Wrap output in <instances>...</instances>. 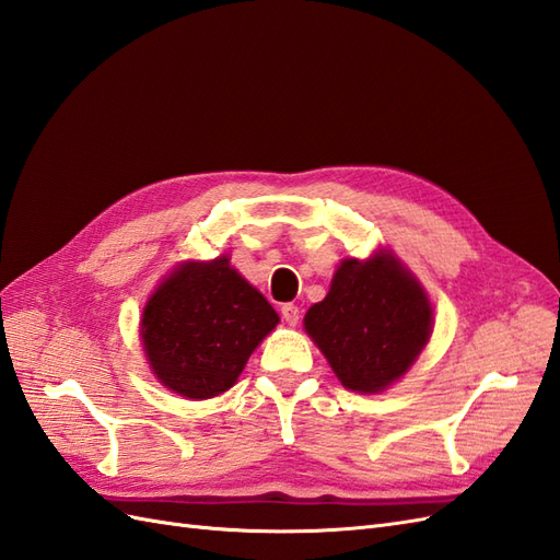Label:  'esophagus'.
Wrapping results in <instances>:
<instances>
[{
    "label": "esophagus",
    "instance_id": "obj_1",
    "mask_svg": "<svg viewBox=\"0 0 560 560\" xmlns=\"http://www.w3.org/2000/svg\"><path fill=\"white\" fill-rule=\"evenodd\" d=\"M280 313H282V319H284L290 327H296V325H299L301 313H299V306H294V303H284V306L280 308Z\"/></svg>",
    "mask_w": 560,
    "mask_h": 560
}]
</instances>
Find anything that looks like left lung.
Segmentation results:
<instances>
[{"mask_svg":"<svg viewBox=\"0 0 560 560\" xmlns=\"http://www.w3.org/2000/svg\"><path fill=\"white\" fill-rule=\"evenodd\" d=\"M303 327L343 387L376 395L399 381L430 341L432 306L411 270L378 249L366 261H341Z\"/></svg>","mask_w":560,"mask_h":560,"instance_id":"obj_1","label":"left lung"}]
</instances>
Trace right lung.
Segmentation results:
<instances>
[{
	"mask_svg": "<svg viewBox=\"0 0 560 560\" xmlns=\"http://www.w3.org/2000/svg\"><path fill=\"white\" fill-rule=\"evenodd\" d=\"M280 322L264 294L229 264L184 261L149 296L140 338L154 376L173 393H226L264 336Z\"/></svg>",
	"mask_w": 560,
	"mask_h": 560,
	"instance_id": "obj_1",
	"label": "right lung"
}]
</instances>
